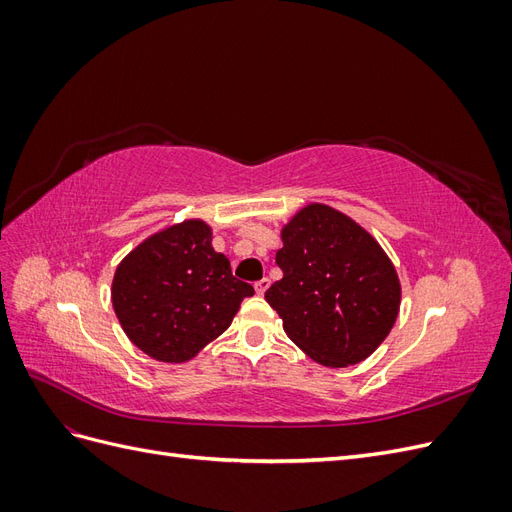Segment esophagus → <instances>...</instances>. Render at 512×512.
<instances>
[{"mask_svg":"<svg viewBox=\"0 0 512 512\" xmlns=\"http://www.w3.org/2000/svg\"><path fill=\"white\" fill-rule=\"evenodd\" d=\"M271 286V282L267 280V277H262V280H258L256 284H254V288H256V294H260V297H262V294H265L267 292V288Z\"/></svg>","mask_w":512,"mask_h":512,"instance_id":"esophagus-1","label":"esophagus"}]
</instances>
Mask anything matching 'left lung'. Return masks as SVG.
I'll use <instances>...</instances> for the list:
<instances>
[{
  "mask_svg": "<svg viewBox=\"0 0 512 512\" xmlns=\"http://www.w3.org/2000/svg\"><path fill=\"white\" fill-rule=\"evenodd\" d=\"M275 262L284 277L265 299L286 335L324 367L365 361L399 314L401 284L391 258L346 213L309 203L282 226Z\"/></svg>",
  "mask_w": 512,
  "mask_h": 512,
  "instance_id": "1",
  "label": "left lung"
}]
</instances>
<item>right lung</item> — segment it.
<instances>
[{
  "label": "right lung",
  "mask_w": 512,
  "mask_h": 512,
  "mask_svg": "<svg viewBox=\"0 0 512 512\" xmlns=\"http://www.w3.org/2000/svg\"><path fill=\"white\" fill-rule=\"evenodd\" d=\"M211 226L183 220L153 232L123 258L111 301L130 342L162 363H185L220 337L254 288L215 252Z\"/></svg>",
  "instance_id": "obj_1"
}]
</instances>
